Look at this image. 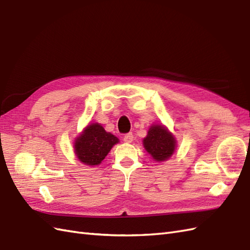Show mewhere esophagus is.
Masks as SVG:
<instances>
[{"label":"esophagus","instance_id":"esophagus-1","mask_svg":"<svg viewBox=\"0 0 250 250\" xmlns=\"http://www.w3.org/2000/svg\"><path fill=\"white\" fill-rule=\"evenodd\" d=\"M133 139H134V136H133L132 133H127L124 136V142L125 144H131L133 142Z\"/></svg>","mask_w":250,"mask_h":250}]
</instances>
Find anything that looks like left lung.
I'll return each instance as SVG.
<instances>
[{
	"label": "left lung",
	"mask_w": 250,
	"mask_h": 250,
	"mask_svg": "<svg viewBox=\"0 0 250 250\" xmlns=\"http://www.w3.org/2000/svg\"><path fill=\"white\" fill-rule=\"evenodd\" d=\"M144 146L156 162H165L173 154L176 148L174 136L163 125H153L144 138Z\"/></svg>",
	"instance_id": "left-lung-1"
}]
</instances>
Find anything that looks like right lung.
<instances>
[{
    "mask_svg": "<svg viewBox=\"0 0 250 250\" xmlns=\"http://www.w3.org/2000/svg\"><path fill=\"white\" fill-rule=\"evenodd\" d=\"M118 142L119 139L101 125L91 124L75 139V154L82 164L94 167L101 164Z\"/></svg>",
    "mask_w": 250,
    "mask_h": 250,
    "instance_id": "obj_1",
    "label": "right lung"
}]
</instances>
